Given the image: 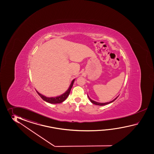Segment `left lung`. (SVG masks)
<instances>
[{
    "label": "left lung",
    "mask_w": 154,
    "mask_h": 154,
    "mask_svg": "<svg viewBox=\"0 0 154 154\" xmlns=\"http://www.w3.org/2000/svg\"><path fill=\"white\" fill-rule=\"evenodd\" d=\"M118 97H117L116 98H115L113 100H112V101L108 102H106V103H100V102H97L95 101H94V100H91V98H90L89 97H88L89 98V100H90V101L92 103H94V104H95V105H98V106H104V105H107V104H109V103H112V102H113V101H115V100Z\"/></svg>",
    "instance_id": "8db88e82"
}]
</instances>
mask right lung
<instances>
[{
    "instance_id": "add662e5",
    "label": "right lung",
    "mask_w": 154,
    "mask_h": 154,
    "mask_svg": "<svg viewBox=\"0 0 154 154\" xmlns=\"http://www.w3.org/2000/svg\"><path fill=\"white\" fill-rule=\"evenodd\" d=\"M74 81H75V79H74L72 82V83L70 85L69 88L66 90V92H64L63 94L60 95V96H57V97H47L46 96H43L42 94H41L37 91H36L37 92V94L39 95V96L42 98L44 101L47 102L48 103H53V104L60 103L63 102L64 101H65L66 98H67L68 96H69L70 90H71V89L72 88V85H73Z\"/></svg>"
}]
</instances>
